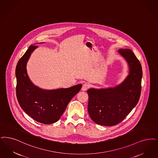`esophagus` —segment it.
<instances>
[{"instance_id":"esophagus-1","label":"esophagus","mask_w":158,"mask_h":158,"mask_svg":"<svg viewBox=\"0 0 158 158\" xmlns=\"http://www.w3.org/2000/svg\"><path fill=\"white\" fill-rule=\"evenodd\" d=\"M89 85L88 83H83V85H82V90L83 91H85L86 90L88 89L89 88Z\"/></svg>"}]
</instances>
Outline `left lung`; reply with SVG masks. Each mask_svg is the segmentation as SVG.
<instances>
[{
    "label": "left lung",
    "instance_id": "8db88e82",
    "mask_svg": "<svg viewBox=\"0 0 158 158\" xmlns=\"http://www.w3.org/2000/svg\"><path fill=\"white\" fill-rule=\"evenodd\" d=\"M118 52L129 66V75L125 79L115 87L90 88L87 91L89 114L100 125L114 126L119 123L136 106L140 95L141 64L132 50L120 49Z\"/></svg>",
    "mask_w": 158,
    "mask_h": 158
}]
</instances>
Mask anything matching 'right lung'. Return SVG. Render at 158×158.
<instances>
[{
    "label": "right lung",
    "mask_w": 158,
    "mask_h": 158,
    "mask_svg": "<svg viewBox=\"0 0 158 158\" xmlns=\"http://www.w3.org/2000/svg\"><path fill=\"white\" fill-rule=\"evenodd\" d=\"M37 48L33 44L30 46L17 64L16 96L26 114L39 123L48 125L59 120L82 85L79 84L68 88L53 90H45L35 85L28 76L26 65L32 52Z\"/></svg>",
    "instance_id": "1"
}]
</instances>
